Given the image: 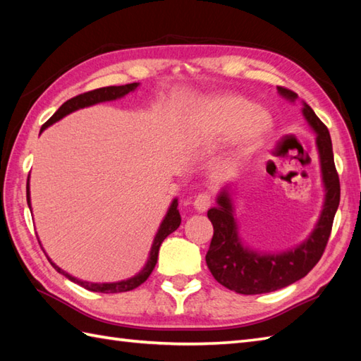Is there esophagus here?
<instances>
[{
	"instance_id": "obj_1",
	"label": "esophagus",
	"mask_w": 361,
	"mask_h": 361,
	"mask_svg": "<svg viewBox=\"0 0 361 361\" xmlns=\"http://www.w3.org/2000/svg\"><path fill=\"white\" fill-rule=\"evenodd\" d=\"M192 204H194L195 211H198V212L208 211V208L211 206V195H209L208 192L198 194V195L195 197V200H194Z\"/></svg>"
}]
</instances>
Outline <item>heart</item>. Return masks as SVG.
<instances>
[{"label": "heart", "mask_w": 361, "mask_h": 361, "mask_svg": "<svg viewBox=\"0 0 361 361\" xmlns=\"http://www.w3.org/2000/svg\"><path fill=\"white\" fill-rule=\"evenodd\" d=\"M209 127L219 136H231L239 130L235 159H240L264 142L273 128V119L264 109H251L247 99L229 96L212 109Z\"/></svg>", "instance_id": "1"}]
</instances>
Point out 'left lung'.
Listing matches in <instances>:
<instances>
[{"instance_id":"obj_1","label":"left lung","mask_w":361,"mask_h":361,"mask_svg":"<svg viewBox=\"0 0 361 361\" xmlns=\"http://www.w3.org/2000/svg\"><path fill=\"white\" fill-rule=\"evenodd\" d=\"M287 101H298L291 90L278 87ZM302 116L317 133L321 178L324 186V203L312 234L298 247L283 252H259L243 245L239 225L234 217L231 188L225 186L217 195V204L208 211L214 235L206 252L209 271L221 286L240 295L268 293L290 286L304 278L318 264L332 231L335 212L340 204V178L334 163L331 133L310 106L302 102Z\"/></svg>"}]
</instances>
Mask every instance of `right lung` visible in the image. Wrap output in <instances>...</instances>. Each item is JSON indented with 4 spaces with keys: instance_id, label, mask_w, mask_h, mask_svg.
I'll list each match as a JSON object with an SVG mask.
<instances>
[{
    "instance_id": "1",
    "label": "right lung",
    "mask_w": 361,
    "mask_h": 361,
    "mask_svg": "<svg viewBox=\"0 0 361 361\" xmlns=\"http://www.w3.org/2000/svg\"><path fill=\"white\" fill-rule=\"evenodd\" d=\"M137 87H140V83L135 82V83H127V85H119V87H104V88H97L93 91H88V93H83L75 96L70 101H66L60 109L52 114V116L44 122L40 133L43 130L48 128L49 126L56 124L57 121H60L62 118H65L66 114H70L75 110H80V109H85V106H91V105H96V104H101V102H109V101H116V99L124 97L126 94L132 93ZM26 198H27V204L30 208V190H29V176H27V185H26ZM176 206H178V198H173L171 206H169V209L166 212V216L161 221V225L158 228V233L155 235V239H153L152 243V248L149 252V259L147 262H145L142 270L135 274L133 278H128L124 281H118V282H102V283H97V282H88V281H82L74 278V276L68 274L66 271H63L62 268L57 267L56 264L52 262V260L48 257V260L51 262V265L56 268L59 273H62L65 278H68L70 281L79 283L83 288H87L90 291H101V293H121V291H130L136 287H140L142 282L147 281V278L150 276V273L153 271V268L157 265V260H158V251L161 243L166 239L169 234H172L176 228L180 226L181 224V217H180V212L176 209Z\"/></svg>"
}]
</instances>
